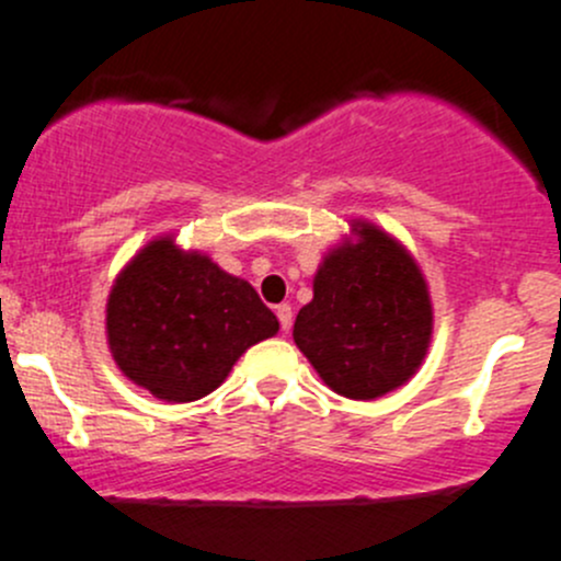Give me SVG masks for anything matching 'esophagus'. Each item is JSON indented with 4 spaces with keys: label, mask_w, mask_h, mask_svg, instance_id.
I'll use <instances>...</instances> for the list:
<instances>
[{
    "label": "esophagus",
    "mask_w": 561,
    "mask_h": 561,
    "mask_svg": "<svg viewBox=\"0 0 561 561\" xmlns=\"http://www.w3.org/2000/svg\"><path fill=\"white\" fill-rule=\"evenodd\" d=\"M275 313H278L280 330H283V332L291 330V321H294V316H291V305H278V308H275Z\"/></svg>",
    "instance_id": "34e87169"
}]
</instances>
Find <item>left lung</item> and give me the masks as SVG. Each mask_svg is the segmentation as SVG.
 <instances>
[{
	"label": "left lung",
	"mask_w": 561,
	"mask_h": 561,
	"mask_svg": "<svg viewBox=\"0 0 561 561\" xmlns=\"http://www.w3.org/2000/svg\"><path fill=\"white\" fill-rule=\"evenodd\" d=\"M335 248L319 267L313 299L294 321V343L337 396L370 401L412 379L428 352V288L414 259L385 231Z\"/></svg>",
	"instance_id": "left-lung-1"
}]
</instances>
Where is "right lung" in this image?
<instances>
[{
	"label": "right lung",
	"mask_w": 561,
	"mask_h": 561,
	"mask_svg": "<svg viewBox=\"0 0 561 561\" xmlns=\"http://www.w3.org/2000/svg\"><path fill=\"white\" fill-rule=\"evenodd\" d=\"M108 346L127 379L174 403L209 396L278 319L248 280L202 253L152 242L116 278L105 310Z\"/></svg>",
	"instance_id": "obj_1"
}]
</instances>
